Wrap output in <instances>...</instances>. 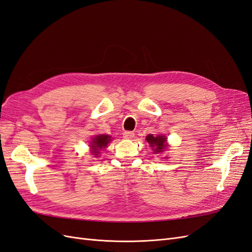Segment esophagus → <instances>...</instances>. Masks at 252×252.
Returning <instances> with one entry per match:
<instances>
[{"label": "esophagus", "instance_id": "34e87169", "mask_svg": "<svg viewBox=\"0 0 252 252\" xmlns=\"http://www.w3.org/2000/svg\"><path fill=\"white\" fill-rule=\"evenodd\" d=\"M123 136H124V139H126V140H131L134 136V133L132 131H125L123 133Z\"/></svg>", "mask_w": 252, "mask_h": 252}]
</instances>
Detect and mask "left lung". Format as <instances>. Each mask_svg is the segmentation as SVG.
Instances as JSON below:
<instances>
[{
	"label": "left lung",
	"instance_id": "1",
	"mask_svg": "<svg viewBox=\"0 0 252 252\" xmlns=\"http://www.w3.org/2000/svg\"><path fill=\"white\" fill-rule=\"evenodd\" d=\"M146 141L155 150V155L157 154H162V152L167 148V139L165 135H154V134H148L146 136Z\"/></svg>",
	"mask_w": 252,
	"mask_h": 252
}]
</instances>
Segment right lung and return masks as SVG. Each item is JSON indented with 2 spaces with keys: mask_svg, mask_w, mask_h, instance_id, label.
<instances>
[{
  "mask_svg": "<svg viewBox=\"0 0 252 252\" xmlns=\"http://www.w3.org/2000/svg\"><path fill=\"white\" fill-rule=\"evenodd\" d=\"M111 141V136L107 134H97L94 135L93 139H91V142L89 144L90 151L94 156L97 157V155L100 154V151L104 148L107 147V145Z\"/></svg>",
  "mask_w": 252,
  "mask_h": 252,
  "instance_id": "right-lung-1",
  "label": "right lung"
}]
</instances>
